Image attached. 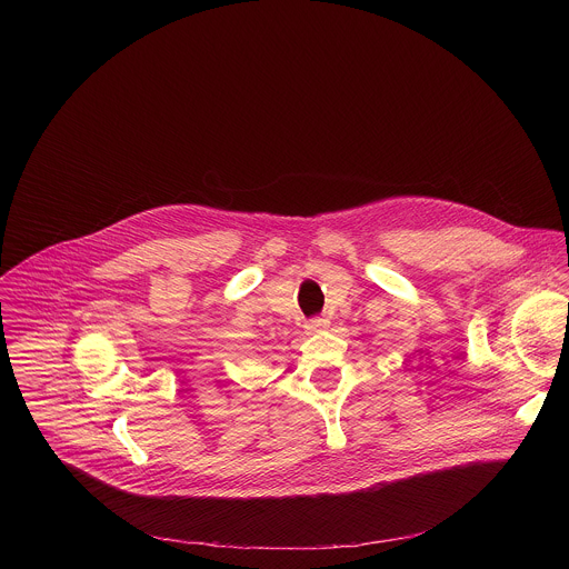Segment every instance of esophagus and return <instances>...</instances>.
<instances>
[{"instance_id": "34e87169", "label": "esophagus", "mask_w": 569, "mask_h": 569, "mask_svg": "<svg viewBox=\"0 0 569 569\" xmlns=\"http://www.w3.org/2000/svg\"><path fill=\"white\" fill-rule=\"evenodd\" d=\"M326 328H328V322L322 320V318H316V320H311V322L305 325V332H307V335H318V332H322Z\"/></svg>"}]
</instances>
